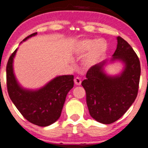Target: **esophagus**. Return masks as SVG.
I'll use <instances>...</instances> for the list:
<instances>
[{"label":"esophagus","instance_id":"obj_1","mask_svg":"<svg viewBox=\"0 0 148 148\" xmlns=\"http://www.w3.org/2000/svg\"><path fill=\"white\" fill-rule=\"evenodd\" d=\"M74 82L76 86H80V85L81 84V80H80V78H79V77H77L74 79Z\"/></svg>","mask_w":148,"mask_h":148}]
</instances>
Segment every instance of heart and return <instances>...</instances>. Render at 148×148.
<instances>
[{"label": "heart", "instance_id": "b5f03b06", "mask_svg": "<svg viewBox=\"0 0 148 148\" xmlns=\"http://www.w3.org/2000/svg\"><path fill=\"white\" fill-rule=\"evenodd\" d=\"M106 44L104 41L99 39H83L77 43V50L79 54H86L90 52L84 60L85 66L90 67L99 58L103 56L106 50Z\"/></svg>", "mask_w": 148, "mask_h": 148}]
</instances>
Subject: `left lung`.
Listing matches in <instances>:
<instances>
[{
    "label": "left lung",
    "instance_id": "1",
    "mask_svg": "<svg viewBox=\"0 0 148 148\" xmlns=\"http://www.w3.org/2000/svg\"><path fill=\"white\" fill-rule=\"evenodd\" d=\"M119 60L125 64L120 75L109 76L103 67L107 60L90 67L86 79L82 82L86 93L90 115L97 122L108 124L116 122L134 103L138 93L140 62L132 47L121 36L112 61Z\"/></svg>",
    "mask_w": 148,
    "mask_h": 148
}]
</instances>
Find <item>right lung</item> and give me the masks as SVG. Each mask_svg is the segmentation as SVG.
Masks as SVG:
<instances>
[{
  "label": "right lung",
  "instance_id": "add662e5",
  "mask_svg": "<svg viewBox=\"0 0 148 148\" xmlns=\"http://www.w3.org/2000/svg\"><path fill=\"white\" fill-rule=\"evenodd\" d=\"M36 34H32L23 41ZM16 51L17 49L11 54L6 65V85L10 99L29 122L40 127L50 125L60 116L67 94L73 87L74 76H58L36 90L22 88L13 71V60Z\"/></svg>",
  "mask_w": 148,
  "mask_h": 148
}]
</instances>
